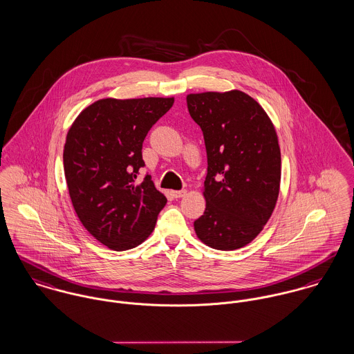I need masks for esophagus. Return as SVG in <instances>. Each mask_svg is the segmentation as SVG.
I'll return each instance as SVG.
<instances>
[{
	"mask_svg": "<svg viewBox=\"0 0 354 354\" xmlns=\"http://www.w3.org/2000/svg\"><path fill=\"white\" fill-rule=\"evenodd\" d=\"M186 194H187V191L186 190L172 191V195H174V198H182V196H185Z\"/></svg>",
	"mask_w": 354,
	"mask_h": 354,
	"instance_id": "1",
	"label": "esophagus"
}]
</instances>
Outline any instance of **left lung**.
<instances>
[{
    "label": "left lung",
    "instance_id": "left-lung-1",
    "mask_svg": "<svg viewBox=\"0 0 354 354\" xmlns=\"http://www.w3.org/2000/svg\"><path fill=\"white\" fill-rule=\"evenodd\" d=\"M206 155V209L194 222L205 244L233 250L249 244L271 217L280 187L281 158L264 109L239 90L187 95Z\"/></svg>",
    "mask_w": 354,
    "mask_h": 354
}]
</instances>
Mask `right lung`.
I'll return each instance as SVG.
<instances>
[{"mask_svg":"<svg viewBox=\"0 0 354 354\" xmlns=\"http://www.w3.org/2000/svg\"><path fill=\"white\" fill-rule=\"evenodd\" d=\"M174 105V98L100 100L70 128L63 165L70 198L82 225L101 244L127 250L155 229L167 199L147 172L137 182L142 142Z\"/></svg>","mask_w":354,"mask_h":354,"instance_id":"obj_1","label":"right lung"}]
</instances>
